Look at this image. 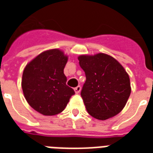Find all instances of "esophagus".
I'll use <instances>...</instances> for the list:
<instances>
[{
	"instance_id": "obj_1",
	"label": "esophagus",
	"mask_w": 153,
	"mask_h": 153,
	"mask_svg": "<svg viewBox=\"0 0 153 153\" xmlns=\"http://www.w3.org/2000/svg\"><path fill=\"white\" fill-rule=\"evenodd\" d=\"M74 92L76 94H79V92H80V91H81V86H78L77 87H75V88L74 89Z\"/></svg>"
}]
</instances>
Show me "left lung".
Returning a JSON list of instances; mask_svg holds the SVG:
<instances>
[{
  "mask_svg": "<svg viewBox=\"0 0 153 153\" xmlns=\"http://www.w3.org/2000/svg\"><path fill=\"white\" fill-rule=\"evenodd\" d=\"M86 74L81 97L90 115L106 120L123 109L131 93L129 77L114 58L106 54L80 55Z\"/></svg>",
  "mask_w": 153,
  "mask_h": 153,
  "instance_id": "8db88e82",
  "label": "left lung"
}]
</instances>
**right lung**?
<instances>
[{
  "instance_id": "obj_1",
  "label": "right lung",
  "mask_w": 153,
  "mask_h": 153,
  "mask_svg": "<svg viewBox=\"0 0 153 153\" xmlns=\"http://www.w3.org/2000/svg\"><path fill=\"white\" fill-rule=\"evenodd\" d=\"M67 56L59 49L44 51L24 70L22 89L27 103L43 115L52 116L67 106L74 90L63 73Z\"/></svg>"
}]
</instances>
